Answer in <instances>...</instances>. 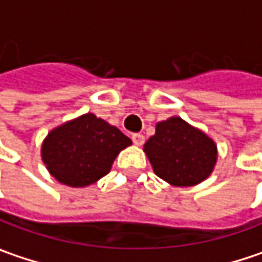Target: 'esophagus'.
Returning a JSON list of instances; mask_svg holds the SVG:
<instances>
[{
    "label": "esophagus",
    "instance_id": "obj_1",
    "mask_svg": "<svg viewBox=\"0 0 262 262\" xmlns=\"http://www.w3.org/2000/svg\"><path fill=\"white\" fill-rule=\"evenodd\" d=\"M133 141H134L136 146H141V144L144 143V136H141V134H134V136H133Z\"/></svg>",
    "mask_w": 262,
    "mask_h": 262
}]
</instances>
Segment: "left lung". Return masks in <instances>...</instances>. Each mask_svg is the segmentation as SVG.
<instances>
[{
  "label": "left lung",
  "instance_id": "left-lung-1",
  "mask_svg": "<svg viewBox=\"0 0 262 262\" xmlns=\"http://www.w3.org/2000/svg\"><path fill=\"white\" fill-rule=\"evenodd\" d=\"M143 150L154 173L171 186H195L215 170L217 146L200 128L171 116L157 123Z\"/></svg>",
  "mask_w": 262,
  "mask_h": 262
}]
</instances>
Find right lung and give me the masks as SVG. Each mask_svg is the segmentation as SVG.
Segmentation results:
<instances>
[{
    "mask_svg": "<svg viewBox=\"0 0 262 262\" xmlns=\"http://www.w3.org/2000/svg\"><path fill=\"white\" fill-rule=\"evenodd\" d=\"M129 140L116 126L94 113H84L49 131L40 155L55 180L84 188L104 178Z\"/></svg>",
    "mask_w": 262,
    "mask_h": 262,
    "instance_id": "obj_1",
    "label": "right lung"
}]
</instances>
